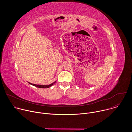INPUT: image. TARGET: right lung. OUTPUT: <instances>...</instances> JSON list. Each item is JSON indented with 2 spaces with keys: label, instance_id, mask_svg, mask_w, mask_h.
Listing matches in <instances>:
<instances>
[{
  "label": "right lung",
  "instance_id": "1",
  "mask_svg": "<svg viewBox=\"0 0 132 132\" xmlns=\"http://www.w3.org/2000/svg\"><path fill=\"white\" fill-rule=\"evenodd\" d=\"M56 81L54 82L53 83L50 84V85H35V84H32V83H30V82H29L30 85H33L34 86H35L37 88H48L50 87H51L52 86H53L55 83Z\"/></svg>",
  "mask_w": 132,
  "mask_h": 132
}]
</instances>
